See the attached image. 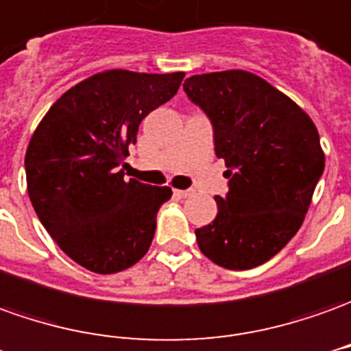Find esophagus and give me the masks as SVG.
I'll return each instance as SVG.
<instances>
[{
  "label": "esophagus",
  "mask_w": 351,
  "mask_h": 351,
  "mask_svg": "<svg viewBox=\"0 0 351 351\" xmlns=\"http://www.w3.org/2000/svg\"><path fill=\"white\" fill-rule=\"evenodd\" d=\"M173 195H176L178 199H187V197H191V195H193V191L191 189H176L173 191Z\"/></svg>",
  "instance_id": "obj_1"
}]
</instances>
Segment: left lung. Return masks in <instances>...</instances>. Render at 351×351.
<instances>
[{
  "mask_svg": "<svg viewBox=\"0 0 351 351\" xmlns=\"http://www.w3.org/2000/svg\"><path fill=\"white\" fill-rule=\"evenodd\" d=\"M183 89L210 118L229 180L216 219L195 231L200 252L226 269H252L281 252L306 217L325 170L317 128L252 72L197 74Z\"/></svg>",
  "mask_w": 351,
  "mask_h": 351,
  "instance_id": "8db88e82",
  "label": "left lung"
}]
</instances>
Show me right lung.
<instances>
[{"instance_id":"right-lung-1","label":"right lung","mask_w":351,"mask_h":351,"mask_svg":"<svg viewBox=\"0 0 351 351\" xmlns=\"http://www.w3.org/2000/svg\"><path fill=\"white\" fill-rule=\"evenodd\" d=\"M183 72L106 70L59 97L26 149L28 197L60 250L89 271H124L143 258L170 187L124 180V158L151 110Z\"/></svg>"}]
</instances>
